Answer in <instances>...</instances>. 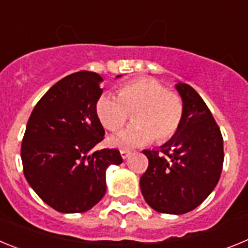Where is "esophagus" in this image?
Masks as SVG:
<instances>
[{"label":"esophagus","mask_w":248,"mask_h":248,"mask_svg":"<svg viewBox=\"0 0 248 248\" xmlns=\"http://www.w3.org/2000/svg\"><path fill=\"white\" fill-rule=\"evenodd\" d=\"M131 151L129 150H120V155H122L123 159H128L129 156H130Z\"/></svg>","instance_id":"esophagus-1"}]
</instances>
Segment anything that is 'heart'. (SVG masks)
I'll use <instances>...</instances> for the list:
<instances>
[{"mask_svg": "<svg viewBox=\"0 0 248 248\" xmlns=\"http://www.w3.org/2000/svg\"><path fill=\"white\" fill-rule=\"evenodd\" d=\"M184 100L154 78H139L123 85L119 95L103 94L95 104L100 123L110 131L122 129L134 113V125L109 138L115 148L130 149L153 140L165 143L175 137L184 119Z\"/></svg>", "mask_w": 248, "mask_h": 248, "instance_id": "b5f03b06", "label": "heart"}]
</instances>
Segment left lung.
<instances>
[{
  "mask_svg": "<svg viewBox=\"0 0 248 248\" xmlns=\"http://www.w3.org/2000/svg\"><path fill=\"white\" fill-rule=\"evenodd\" d=\"M184 119L174 138L159 150H144L149 159L140 189L150 207L181 215L203 202L220 180L223 139L206 103L192 87L179 83Z\"/></svg>",
  "mask_w": 248,
  "mask_h": 248,
  "instance_id": "8db88e82",
  "label": "left lung"
}]
</instances>
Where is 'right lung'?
Instances as JSON below:
<instances>
[{"label": "right lung", "mask_w": 248, "mask_h": 248, "mask_svg": "<svg viewBox=\"0 0 248 248\" xmlns=\"http://www.w3.org/2000/svg\"><path fill=\"white\" fill-rule=\"evenodd\" d=\"M102 77L77 72L64 77L33 108L22 139L23 174L48 206L64 214L84 212L107 191L105 172L123 159L118 149L91 150L104 139L95 113Z\"/></svg>", "instance_id": "add662e5"}]
</instances>
